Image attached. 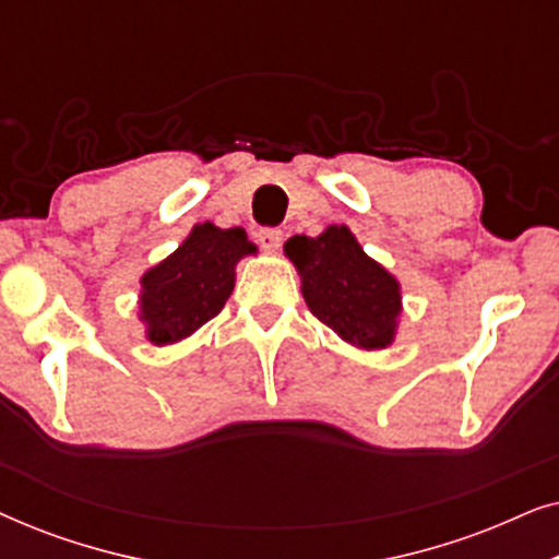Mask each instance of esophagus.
<instances>
[{
  "instance_id": "34e87169",
  "label": "esophagus",
  "mask_w": 559,
  "mask_h": 559,
  "mask_svg": "<svg viewBox=\"0 0 559 559\" xmlns=\"http://www.w3.org/2000/svg\"><path fill=\"white\" fill-rule=\"evenodd\" d=\"M257 241L262 243L264 251H277L280 243H282V231H280V228H259Z\"/></svg>"
}]
</instances>
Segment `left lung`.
<instances>
[{
  "label": "left lung",
  "instance_id": "obj_1",
  "mask_svg": "<svg viewBox=\"0 0 559 559\" xmlns=\"http://www.w3.org/2000/svg\"><path fill=\"white\" fill-rule=\"evenodd\" d=\"M285 257L300 274L312 316L361 350L394 343L402 318V287L386 266L366 254L348 226H328L316 236H293Z\"/></svg>",
  "mask_w": 559,
  "mask_h": 559
}]
</instances>
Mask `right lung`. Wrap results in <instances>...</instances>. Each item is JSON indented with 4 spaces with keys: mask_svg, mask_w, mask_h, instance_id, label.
<instances>
[{
    "mask_svg": "<svg viewBox=\"0 0 559 559\" xmlns=\"http://www.w3.org/2000/svg\"><path fill=\"white\" fill-rule=\"evenodd\" d=\"M257 254L243 228L195 224L186 241L140 280V316L152 346H173L216 318L234 293L236 264Z\"/></svg>",
    "mask_w": 559,
    "mask_h": 559,
    "instance_id": "1",
    "label": "right lung"
}]
</instances>
